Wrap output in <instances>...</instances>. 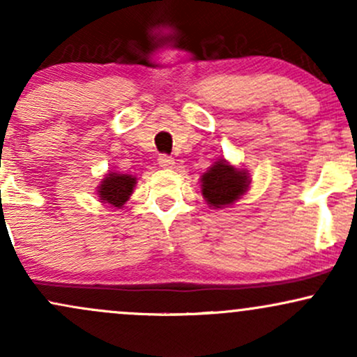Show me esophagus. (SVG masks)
<instances>
[{
	"label": "esophagus",
	"instance_id": "obj_1",
	"mask_svg": "<svg viewBox=\"0 0 357 357\" xmlns=\"http://www.w3.org/2000/svg\"><path fill=\"white\" fill-rule=\"evenodd\" d=\"M158 165L161 167H165V169H167V167L174 166V159L171 158V155H167V154H161V155H159V159H158Z\"/></svg>",
	"mask_w": 357,
	"mask_h": 357
}]
</instances>
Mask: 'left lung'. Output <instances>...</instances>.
<instances>
[{
  "mask_svg": "<svg viewBox=\"0 0 357 357\" xmlns=\"http://www.w3.org/2000/svg\"><path fill=\"white\" fill-rule=\"evenodd\" d=\"M202 191L206 202L215 208L227 206L240 198L248 186L247 174L236 171L227 161H218L203 174Z\"/></svg>",
  "mask_w": 357,
  "mask_h": 357,
  "instance_id": "left-lung-1",
  "label": "left lung"
}]
</instances>
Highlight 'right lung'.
Instances as JSON below:
<instances>
[{
  "label": "right lung",
  "instance_id": "1",
  "mask_svg": "<svg viewBox=\"0 0 357 357\" xmlns=\"http://www.w3.org/2000/svg\"><path fill=\"white\" fill-rule=\"evenodd\" d=\"M134 184H136V178L129 174L112 173L105 176L99 188L100 199H104V203L112 204V206L121 208L129 199Z\"/></svg>",
  "mask_w": 357,
  "mask_h": 357
}]
</instances>
